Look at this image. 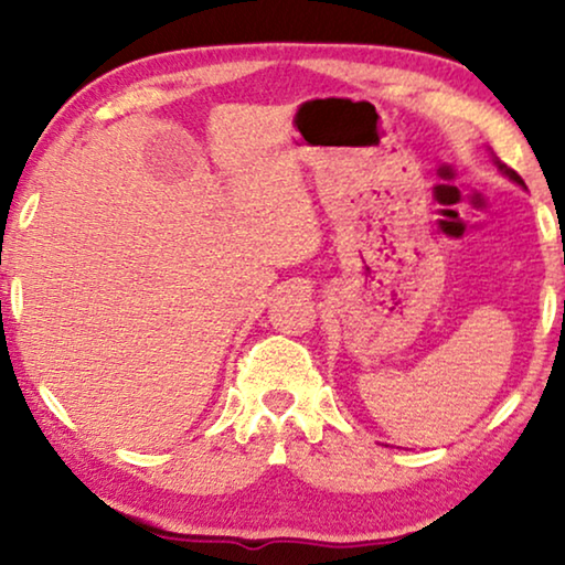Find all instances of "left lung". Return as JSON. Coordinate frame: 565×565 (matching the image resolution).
<instances>
[{
    "label": "left lung",
    "mask_w": 565,
    "mask_h": 565,
    "mask_svg": "<svg viewBox=\"0 0 565 565\" xmlns=\"http://www.w3.org/2000/svg\"><path fill=\"white\" fill-rule=\"evenodd\" d=\"M497 167L501 169V172H504V174L509 177V180H514L516 184H524V182H522V177H520V174H516V172H514V169H509L507 164H501V161H497Z\"/></svg>",
    "instance_id": "1"
}]
</instances>
